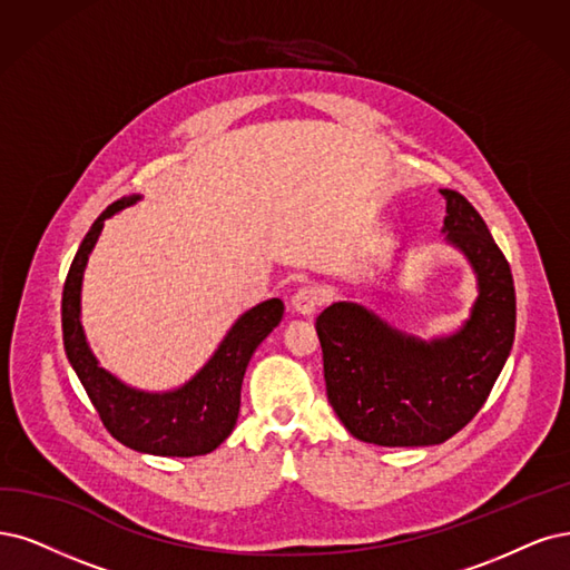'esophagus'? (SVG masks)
I'll return each mask as SVG.
<instances>
[{
    "instance_id": "34e87169",
    "label": "esophagus",
    "mask_w": 570,
    "mask_h": 570,
    "mask_svg": "<svg viewBox=\"0 0 570 570\" xmlns=\"http://www.w3.org/2000/svg\"><path fill=\"white\" fill-rule=\"evenodd\" d=\"M322 301H324L322 288H317V286H303V288L296 293V296L291 298V307H293V312L303 314V317H309V314L317 312V307L322 305Z\"/></svg>"
}]
</instances>
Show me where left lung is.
Returning <instances> with one entry per match:
<instances>
[{
  "instance_id": "obj_1",
  "label": "left lung",
  "mask_w": 570,
  "mask_h": 570,
  "mask_svg": "<svg viewBox=\"0 0 570 570\" xmlns=\"http://www.w3.org/2000/svg\"><path fill=\"white\" fill-rule=\"evenodd\" d=\"M439 193L446 199L441 232L476 277V301L462 326L423 341L350 301L317 317L328 404L366 444H444L487 402L514 343L510 263L465 197L455 189Z\"/></svg>"
}]
</instances>
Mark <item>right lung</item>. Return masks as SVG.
Masks as SVG:
<instances>
[{
	"label": "right lung",
	"mask_w": 570,
	"mask_h": 570,
	"mask_svg": "<svg viewBox=\"0 0 570 570\" xmlns=\"http://www.w3.org/2000/svg\"><path fill=\"white\" fill-rule=\"evenodd\" d=\"M140 199V195L117 199L83 237L62 288V345L102 425L124 446L166 458L206 455L235 430L246 366L256 347L279 326L284 303L269 298L246 309L225 333L210 360L176 390L147 392L119 381L100 366L83 335L81 282L105 220Z\"/></svg>",
	"instance_id": "right-lung-1"
}]
</instances>
